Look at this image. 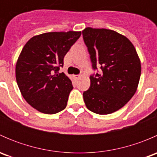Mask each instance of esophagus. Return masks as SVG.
Here are the masks:
<instances>
[{
	"label": "esophagus",
	"instance_id": "34e87169",
	"mask_svg": "<svg viewBox=\"0 0 157 157\" xmlns=\"http://www.w3.org/2000/svg\"><path fill=\"white\" fill-rule=\"evenodd\" d=\"M74 77L75 78V80H78L79 77H80V75H74Z\"/></svg>",
	"mask_w": 157,
	"mask_h": 157
}]
</instances>
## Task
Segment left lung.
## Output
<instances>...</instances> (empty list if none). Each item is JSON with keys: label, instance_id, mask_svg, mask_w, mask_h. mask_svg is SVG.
<instances>
[{"label": "left lung", "instance_id": "1", "mask_svg": "<svg viewBox=\"0 0 157 157\" xmlns=\"http://www.w3.org/2000/svg\"><path fill=\"white\" fill-rule=\"evenodd\" d=\"M82 34L92 68L97 71L90 75V88L83 93L86 108L99 115L116 112L138 86L141 67L136 49L129 39L113 30L87 27Z\"/></svg>", "mask_w": 157, "mask_h": 157}]
</instances>
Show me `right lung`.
I'll return each instance as SVG.
<instances>
[{"mask_svg":"<svg viewBox=\"0 0 157 157\" xmlns=\"http://www.w3.org/2000/svg\"><path fill=\"white\" fill-rule=\"evenodd\" d=\"M81 32L46 33L30 39L16 65V79L25 100L45 114L58 113L67 106L72 82L64 73V58Z\"/></svg>","mask_w":157,"mask_h":157,"instance_id":"1","label":"right lung"}]
</instances>
